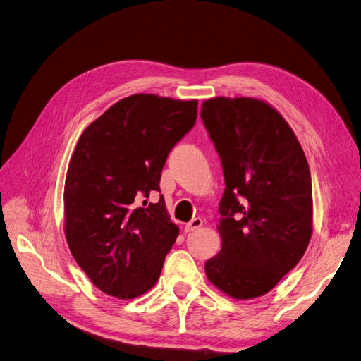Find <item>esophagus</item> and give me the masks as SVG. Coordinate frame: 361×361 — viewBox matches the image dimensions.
Segmentation results:
<instances>
[{
    "label": "esophagus",
    "mask_w": 361,
    "mask_h": 361,
    "mask_svg": "<svg viewBox=\"0 0 361 361\" xmlns=\"http://www.w3.org/2000/svg\"><path fill=\"white\" fill-rule=\"evenodd\" d=\"M203 226V220H202V218H192V220L187 224V226H185V232H187V233H191V232H194V231H197V228L199 227H202Z\"/></svg>",
    "instance_id": "34e87169"
}]
</instances>
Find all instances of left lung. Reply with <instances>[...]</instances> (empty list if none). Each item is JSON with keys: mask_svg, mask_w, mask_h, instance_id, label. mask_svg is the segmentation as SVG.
<instances>
[{"mask_svg": "<svg viewBox=\"0 0 361 361\" xmlns=\"http://www.w3.org/2000/svg\"><path fill=\"white\" fill-rule=\"evenodd\" d=\"M202 120L221 158V251L206 260L214 286L236 300L268 293L298 264L313 231L312 178L283 116L253 97H212Z\"/></svg>", "mask_w": 361, "mask_h": 361, "instance_id": "1", "label": "left lung"}]
</instances>
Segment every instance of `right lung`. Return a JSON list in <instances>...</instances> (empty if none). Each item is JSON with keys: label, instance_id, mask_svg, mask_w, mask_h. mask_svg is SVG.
<instances>
[{"label": "right lung", "instance_id": "right-lung-1", "mask_svg": "<svg viewBox=\"0 0 361 361\" xmlns=\"http://www.w3.org/2000/svg\"><path fill=\"white\" fill-rule=\"evenodd\" d=\"M197 118V101L138 93L84 129L64 182V235L93 285L120 300L155 286L179 235L159 191L173 146Z\"/></svg>", "mask_w": 361, "mask_h": 361}]
</instances>
